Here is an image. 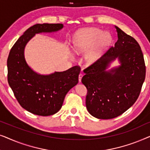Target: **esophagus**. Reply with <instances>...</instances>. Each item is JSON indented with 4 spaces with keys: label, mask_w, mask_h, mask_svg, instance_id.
Segmentation results:
<instances>
[{
    "label": "esophagus",
    "mask_w": 150,
    "mask_h": 150,
    "mask_svg": "<svg viewBox=\"0 0 150 150\" xmlns=\"http://www.w3.org/2000/svg\"><path fill=\"white\" fill-rule=\"evenodd\" d=\"M83 74H80L79 75V83H81V79H82V78H83Z\"/></svg>",
    "instance_id": "esophagus-1"
}]
</instances>
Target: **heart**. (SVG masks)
Here are the masks:
<instances>
[{
	"mask_svg": "<svg viewBox=\"0 0 150 150\" xmlns=\"http://www.w3.org/2000/svg\"><path fill=\"white\" fill-rule=\"evenodd\" d=\"M112 38L108 32L96 28L82 29L76 33L73 39V48L76 52L84 53L87 64L96 63L109 48Z\"/></svg>",
	"mask_w": 150,
	"mask_h": 150,
	"instance_id": "heart-1",
	"label": "heart"
}]
</instances>
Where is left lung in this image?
I'll list each match as a JSON object with an SVG mask.
<instances>
[{
	"instance_id": "obj_1",
	"label": "left lung",
	"mask_w": 150,
	"mask_h": 150,
	"mask_svg": "<svg viewBox=\"0 0 150 150\" xmlns=\"http://www.w3.org/2000/svg\"><path fill=\"white\" fill-rule=\"evenodd\" d=\"M118 40L99 60L84 69L86 107L94 117L115 118L132 106L140 94L145 65L138 42L115 26ZM117 59L120 65L108 69Z\"/></svg>"
}]
</instances>
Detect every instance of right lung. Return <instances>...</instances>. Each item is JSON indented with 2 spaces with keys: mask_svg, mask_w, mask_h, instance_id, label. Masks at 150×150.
<instances>
[{
  "mask_svg": "<svg viewBox=\"0 0 150 150\" xmlns=\"http://www.w3.org/2000/svg\"><path fill=\"white\" fill-rule=\"evenodd\" d=\"M63 28V24H37L28 28L10 50L7 59L8 83L19 104L33 114L54 115L61 109L67 92L79 83L80 67L63 71L40 74L35 71L24 57L27 43L39 33H50Z\"/></svg>",
  "mask_w": 150,
  "mask_h": 150,
  "instance_id": "1",
  "label": "right lung"
}]
</instances>
